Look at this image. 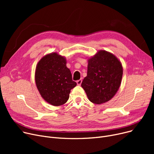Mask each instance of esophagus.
<instances>
[{"label":"esophagus","mask_w":154,"mask_h":154,"mask_svg":"<svg viewBox=\"0 0 154 154\" xmlns=\"http://www.w3.org/2000/svg\"><path fill=\"white\" fill-rule=\"evenodd\" d=\"M82 79H80V80H77V84L78 85H81V84H82Z\"/></svg>","instance_id":"1"}]
</instances>
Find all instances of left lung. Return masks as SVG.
<instances>
[{
    "label": "left lung",
    "instance_id": "1",
    "mask_svg": "<svg viewBox=\"0 0 154 154\" xmlns=\"http://www.w3.org/2000/svg\"><path fill=\"white\" fill-rule=\"evenodd\" d=\"M123 67L113 54L100 50L88 59L87 75L81 86L91 102L106 103L113 98L121 84Z\"/></svg>",
    "mask_w": 154,
    "mask_h": 154
}]
</instances>
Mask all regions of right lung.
I'll use <instances>...</instances> for the list:
<instances>
[{
  "mask_svg": "<svg viewBox=\"0 0 154 154\" xmlns=\"http://www.w3.org/2000/svg\"><path fill=\"white\" fill-rule=\"evenodd\" d=\"M65 57L52 52L44 55L37 64L35 80L42 97L54 106L66 103L70 90L77 84L73 81Z\"/></svg>",
  "mask_w": 154,
  "mask_h": 154,
  "instance_id": "1",
  "label": "right lung"
}]
</instances>
